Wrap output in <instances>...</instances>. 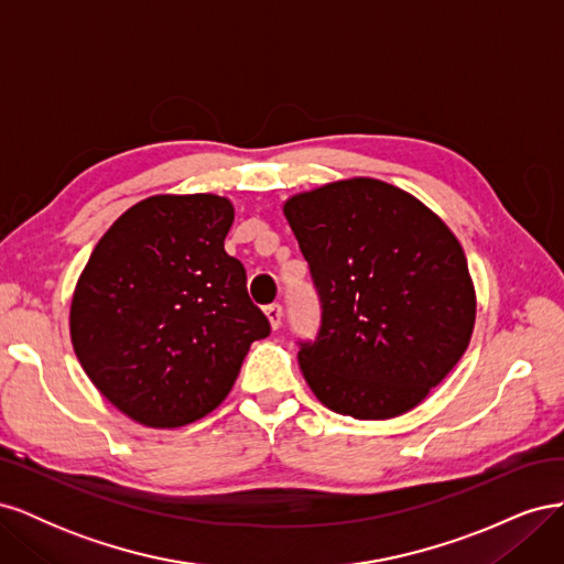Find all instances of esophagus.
Returning <instances> with one entry per match:
<instances>
[{"mask_svg":"<svg viewBox=\"0 0 564 564\" xmlns=\"http://www.w3.org/2000/svg\"><path fill=\"white\" fill-rule=\"evenodd\" d=\"M265 317H268L272 329H280V327H282V305H280V303L268 305V308H265Z\"/></svg>","mask_w":564,"mask_h":564,"instance_id":"obj_1","label":"esophagus"}]
</instances>
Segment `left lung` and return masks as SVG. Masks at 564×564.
Returning a JSON list of instances; mask_svg holds the SVG:
<instances>
[{"mask_svg":"<svg viewBox=\"0 0 564 564\" xmlns=\"http://www.w3.org/2000/svg\"><path fill=\"white\" fill-rule=\"evenodd\" d=\"M322 301L299 365L336 414L386 421L412 412L456 367L475 327L464 247L398 185L355 176L282 207Z\"/></svg>","mask_w":564,"mask_h":564,"instance_id":"1","label":"left lung"}]
</instances>
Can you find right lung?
Returning a JSON list of instances; mask_svg holds the SVG:
<instances>
[{
    "mask_svg": "<svg viewBox=\"0 0 564 564\" xmlns=\"http://www.w3.org/2000/svg\"><path fill=\"white\" fill-rule=\"evenodd\" d=\"M232 202L152 195L100 237L77 280L70 338L82 369L119 412L181 429L228 398L253 340L270 334L226 253Z\"/></svg>",
    "mask_w": 564,
    "mask_h": 564,
    "instance_id": "obj_1",
    "label": "right lung"
}]
</instances>
